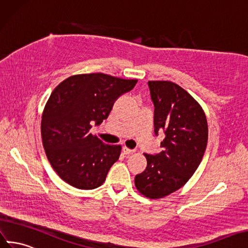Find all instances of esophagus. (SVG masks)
Wrapping results in <instances>:
<instances>
[{"instance_id":"34e87169","label":"esophagus","mask_w":248,"mask_h":248,"mask_svg":"<svg viewBox=\"0 0 248 248\" xmlns=\"http://www.w3.org/2000/svg\"><path fill=\"white\" fill-rule=\"evenodd\" d=\"M123 152H124V155H130V154L135 153V151H134V150H130V148L125 147V146L123 148Z\"/></svg>"}]
</instances>
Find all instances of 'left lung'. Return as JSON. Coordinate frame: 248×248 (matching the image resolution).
I'll use <instances>...</instances> for the list:
<instances>
[{
  "instance_id": "left-lung-1",
  "label": "left lung",
  "mask_w": 248,
  "mask_h": 248,
  "mask_svg": "<svg viewBox=\"0 0 248 248\" xmlns=\"http://www.w3.org/2000/svg\"><path fill=\"white\" fill-rule=\"evenodd\" d=\"M155 106V134L164 133L161 152L144 154L145 170L135 176L141 194L162 199L179 190L201 164L208 143V123L201 105L178 84L148 81Z\"/></svg>"
}]
</instances>
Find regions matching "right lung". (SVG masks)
<instances>
[{"mask_svg":"<svg viewBox=\"0 0 248 248\" xmlns=\"http://www.w3.org/2000/svg\"><path fill=\"white\" fill-rule=\"evenodd\" d=\"M137 80L102 73L76 75L56 87L41 117L46 157L60 178L78 189L90 190L105 182L122 146L105 144L89 132L108 117L117 98Z\"/></svg>","mask_w":248,"mask_h":248,"instance_id":"obj_1","label":"right lung"}]
</instances>
